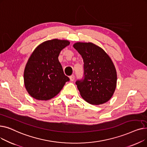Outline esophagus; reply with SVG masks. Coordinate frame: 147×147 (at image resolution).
<instances>
[{"instance_id":"obj_1","label":"esophagus","mask_w":147,"mask_h":147,"mask_svg":"<svg viewBox=\"0 0 147 147\" xmlns=\"http://www.w3.org/2000/svg\"><path fill=\"white\" fill-rule=\"evenodd\" d=\"M74 78H75L74 75H71V76H69V79H70V81H71V82L74 81Z\"/></svg>"}]
</instances>
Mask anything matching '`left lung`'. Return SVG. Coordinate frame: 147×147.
I'll return each instance as SVG.
<instances>
[{"instance_id": "1", "label": "left lung", "mask_w": 147, "mask_h": 147, "mask_svg": "<svg viewBox=\"0 0 147 147\" xmlns=\"http://www.w3.org/2000/svg\"><path fill=\"white\" fill-rule=\"evenodd\" d=\"M73 47L84 62V79L76 82L81 96L92 105L109 101L114 93L117 80L111 58L103 49L91 42H77Z\"/></svg>"}]
</instances>
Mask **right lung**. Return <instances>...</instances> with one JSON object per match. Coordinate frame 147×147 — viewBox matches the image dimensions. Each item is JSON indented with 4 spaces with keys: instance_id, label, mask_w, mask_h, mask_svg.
<instances>
[{
    "instance_id": "obj_1",
    "label": "right lung",
    "mask_w": 147,
    "mask_h": 147,
    "mask_svg": "<svg viewBox=\"0 0 147 147\" xmlns=\"http://www.w3.org/2000/svg\"><path fill=\"white\" fill-rule=\"evenodd\" d=\"M69 43L57 38L46 40L31 54L24 72V85L31 96L47 101L58 95L69 80L58 60L61 50Z\"/></svg>"
}]
</instances>
